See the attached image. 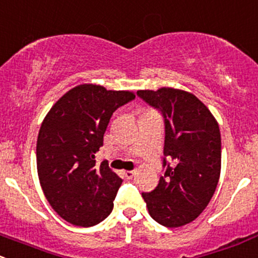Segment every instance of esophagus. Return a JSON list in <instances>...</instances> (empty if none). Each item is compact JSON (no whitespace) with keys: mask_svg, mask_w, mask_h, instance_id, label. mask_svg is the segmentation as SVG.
Segmentation results:
<instances>
[{"mask_svg":"<svg viewBox=\"0 0 258 258\" xmlns=\"http://www.w3.org/2000/svg\"><path fill=\"white\" fill-rule=\"evenodd\" d=\"M123 174H124V177H125V179H132V177L133 176H134V175H135V171H124L123 172Z\"/></svg>","mask_w":258,"mask_h":258,"instance_id":"34e87169","label":"esophagus"}]
</instances>
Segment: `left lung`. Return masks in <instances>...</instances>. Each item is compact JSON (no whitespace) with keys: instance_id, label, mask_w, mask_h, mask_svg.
Instances as JSON below:
<instances>
[{"instance_id":"left-lung-1","label":"left lung","mask_w":258,"mask_h":258,"mask_svg":"<svg viewBox=\"0 0 258 258\" xmlns=\"http://www.w3.org/2000/svg\"><path fill=\"white\" fill-rule=\"evenodd\" d=\"M161 110L165 120L164 155L171 161L151 192H143L149 215L165 227L192 222L209 205L221 172V135L217 120L192 93L163 87L138 90Z\"/></svg>"}]
</instances>
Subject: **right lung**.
Wrapping results in <instances>:
<instances>
[{
  "label": "right lung",
  "mask_w": 258,
  "mask_h": 258,
  "mask_svg": "<svg viewBox=\"0 0 258 258\" xmlns=\"http://www.w3.org/2000/svg\"><path fill=\"white\" fill-rule=\"evenodd\" d=\"M134 98L129 90L79 84L44 116L36 150L39 184L52 209L70 224L94 226L113 210L123 180L108 161L95 165V154L111 114Z\"/></svg>",
  "instance_id": "1"
}]
</instances>
